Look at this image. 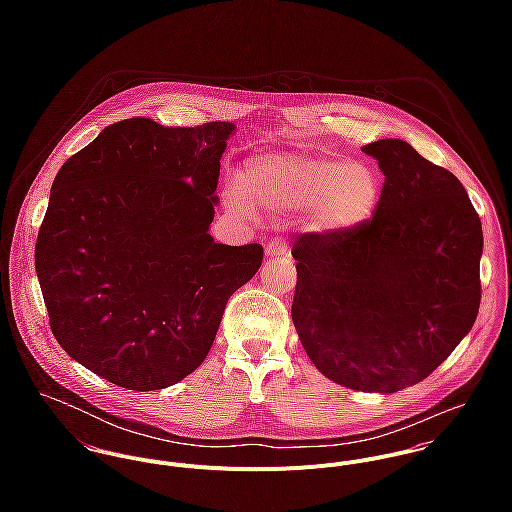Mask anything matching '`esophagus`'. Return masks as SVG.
<instances>
[{"instance_id":"esophagus-1","label":"esophagus","mask_w":512,"mask_h":512,"mask_svg":"<svg viewBox=\"0 0 512 512\" xmlns=\"http://www.w3.org/2000/svg\"><path fill=\"white\" fill-rule=\"evenodd\" d=\"M288 252V242L284 238H272L268 244H266V256L270 258H278V256H284Z\"/></svg>"}]
</instances>
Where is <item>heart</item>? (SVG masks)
Segmentation results:
<instances>
[{"mask_svg": "<svg viewBox=\"0 0 512 512\" xmlns=\"http://www.w3.org/2000/svg\"><path fill=\"white\" fill-rule=\"evenodd\" d=\"M230 195L236 211L254 217L301 213L307 230L345 234L372 217L380 181L361 161L311 151H264L244 161Z\"/></svg>", "mask_w": 512, "mask_h": 512, "instance_id": "obj_1", "label": "heart"}]
</instances>
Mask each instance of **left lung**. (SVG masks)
<instances>
[{
	"label": "left lung",
	"instance_id": "left-lung-1",
	"mask_svg": "<svg viewBox=\"0 0 512 512\" xmlns=\"http://www.w3.org/2000/svg\"><path fill=\"white\" fill-rule=\"evenodd\" d=\"M384 185L359 228L297 236L292 319L321 374L392 394L430 376L471 331L483 230L459 179L402 140L363 147Z\"/></svg>",
	"mask_w": 512,
	"mask_h": 512
}]
</instances>
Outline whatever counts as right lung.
Segmentation results:
<instances>
[{"label":"right lung","instance_id":"1","mask_svg":"<svg viewBox=\"0 0 512 512\" xmlns=\"http://www.w3.org/2000/svg\"><path fill=\"white\" fill-rule=\"evenodd\" d=\"M234 124L104 128L59 169L35 270L49 323L76 363L128 390H161L201 365L260 244L209 234Z\"/></svg>","mask_w":512,"mask_h":512}]
</instances>
